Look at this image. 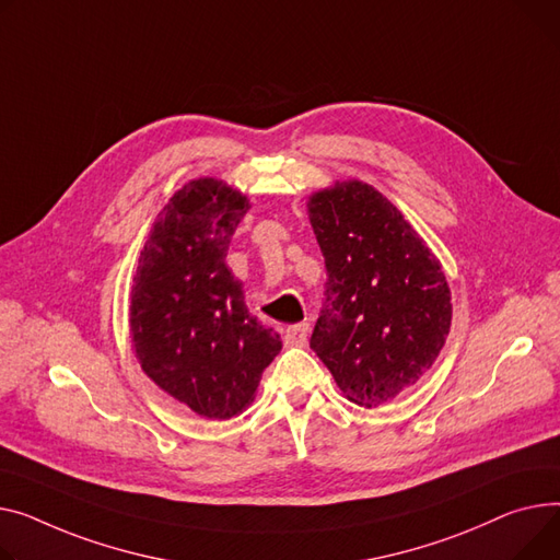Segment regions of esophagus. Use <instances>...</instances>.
Listing matches in <instances>:
<instances>
[{
  "mask_svg": "<svg viewBox=\"0 0 560 560\" xmlns=\"http://www.w3.org/2000/svg\"><path fill=\"white\" fill-rule=\"evenodd\" d=\"M308 335V324H292L283 330V342L288 347H304Z\"/></svg>",
  "mask_w": 560,
  "mask_h": 560,
  "instance_id": "esophagus-1",
  "label": "esophagus"
}]
</instances>
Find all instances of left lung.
Masks as SVG:
<instances>
[{"instance_id":"8db88e82","label":"left lung","mask_w":560,"mask_h":560,"mask_svg":"<svg viewBox=\"0 0 560 560\" xmlns=\"http://www.w3.org/2000/svg\"><path fill=\"white\" fill-rule=\"evenodd\" d=\"M328 272L311 349L360 407L394 400L439 358L453 304L443 268L405 215L362 179L308 196Z\"/></svg>"}]
</instances>
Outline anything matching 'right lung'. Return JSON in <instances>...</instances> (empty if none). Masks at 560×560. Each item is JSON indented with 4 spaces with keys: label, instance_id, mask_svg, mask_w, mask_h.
Segmentation results:
<instances>
[{
    "label": "right lung",
    "instance_id": "obj_1",
    "mask_svg": "<svg viewBox=\"0 0 560 560\" xmlns=\"http://www.w3.org/2000/svg\"><path fill=\"white\" fill-rule=\"evenodd\" d=\"M249 198L196 177L158 213L130 288V340L143 374L198 417H238L281 351L245 306L225 256Z\"/></svg>",
    "mask_w": 560,
    "mask_h": 560
}]
</instances>
